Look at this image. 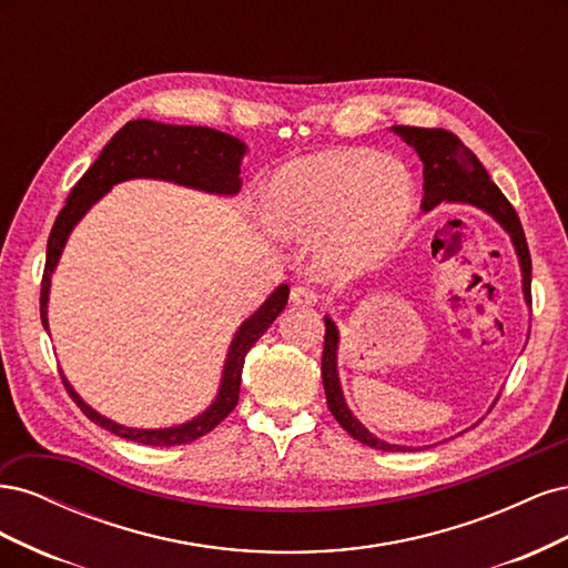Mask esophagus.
Masks as SVG:
<instances>
[{"instance_id": "34e87169", "label": "esophagus", "mask_w": 568, "mask_h": 568, "mask_svg": "<svg viewBox=\"0 0 568 568\" xmlns=\"http://www.w3.org/2000/svg\"><path fill=\"white\" fill-rule=\"evenodd\" d=\"M291 303L296 305H315L317 303V294L305 284H296L294 288H291Z\"/></svg>"}]
</instances>
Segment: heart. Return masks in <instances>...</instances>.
<instances>
[{
    "label": "heart",
    "mask_w": 568,
    "mask_h": 568,
    "mask_svg": "<svg viewBox=\"0 0 568 568\" xmlns=\"http://www.w3.org/2000/svg\"><path fill=\"white\" fill-rule=\"evenodd\" d=\"M270 205L284 234L324 236L326 270L357 274L398 246L415 215V182L403 163L372 151H329L282 168Z\"/></svg>",
    "instance_id": "1"
}]
</instances>
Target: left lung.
I'll list each match as a JSON object with an SVG mask.
<instances>
[{
	"label": "left lung",
	"mask_w": 568,
	"mask_h": 568,
	"mask_svg": "<svg viewBox=\"0 0 568 568\" xmlns=\"http://www.w3.org/2000/svg\"><path fill=\"white\" fill-rule=\"evenodd\" d=\"M390 130L395 134H400L403 140L419 153V159L424 163L422 211L436 209L440 201L469 203L500 222L505 232L511 236L514 248H517L521 274H524V298L526 303H530V253H528L521 220L517 211H514V205L507 201V196L490 180L486 168L480 165V161L474 156V153L459 142L457 134L443 128L393 125ZM324 326H326V334H324V351H322V384L326 393V405H329L334 419L346 428L355 440L369 445L374 450H386V453L407 450L403 445H393L376 438L353 417V412L348 409L346 400H343L338 372H336L338 329L329 317H324Z\"/></svg>",
	"instance_id": "obj_1"
}]
</instances>
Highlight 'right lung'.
I'll use <instances>...</instances> for the list:
<instances>
[{
	"label": "right lung",
	"mask_w": 568,
	"mask_h": 568,
	"mask_svg": "<svg viewBox=\"0 0 568 568\" xmlns=\"http://www.w3.org/2000/svg\"><path fill=\"white\" fill-rule=\"evenodd\" d=\"M246 153V144L236 140L232 134L217 132L211 128L199 125H165L156 120H130L120 128L111 142L99 153V159L90 165L78 184L71 189L65 199V205L57 215L54 227H51L49 242H47V263L42 274V291H40V317L44 329L47 324V301H49V286H51V272H54L61 251L68 242V234L80 222V217L88 213L92 205L104 196L109 189L118 182L134 180V178H151V180H168L175 184H184L201 192L211 194H225L232 196L242 186V159ZM288 298V286L282 284L277 291L257 307V311L239 326V332L232 338V346L225 359V369H222V382L217 398L213 405L194 417L192 422L170 426V428H130L123 424H115L106 417H101L97 409L84 403L73 386L65 382L61 374L65 390L78 407L99 424L106 432L144 445H184L192 443L225 419L239 403V386H242V369L246 353L253 348V343L261 338L267 326L277 320L284 311Z\"/></svg>",
	"instance_id": "1"
}]
</instances>
